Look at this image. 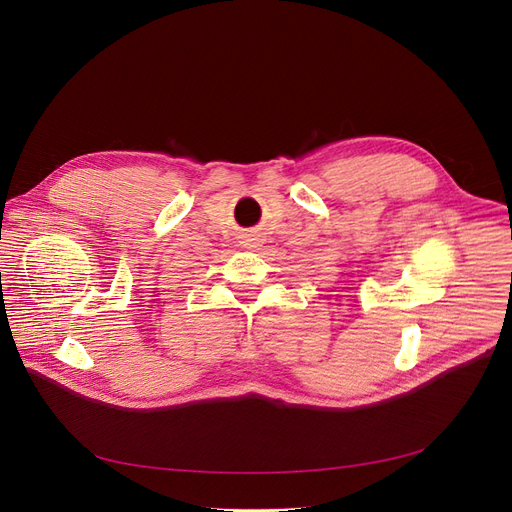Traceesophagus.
<instances>
[{
    "instance_id": "obj_1",
    "label": "esophagus",
    "mask_w": 512,
    "mask_h": 512,
    "mask_svg": "<svg viewBox=\"0 0 512 512\" xmlns=\"http://www.w3.org/2000/svg\"><path fill=\"white\" fill-rule=\"evenodd\" d=\"M240 247L247 251H259L263 247V236L257 230H247L240 234Z\"/></svg>"
}]
</instances>
